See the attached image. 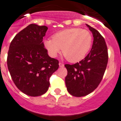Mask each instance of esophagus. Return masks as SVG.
I'll return each instance as SVG.
<instances>
[{"label": "esophagus", "instance_id": "34e87169", "mask_svg": "<svg viewBox=\"0 0 121 121\" xmlns=\"http://www.w3.org/2000/svg\"><path fill=\"white\" fill-rule=\"evenodd\" d=\"M59 66H60V67H64V66H65V65H64L63 63H59Z\"/></svg>", "mask_w": 121, "mask_h": 121}]
</instances>
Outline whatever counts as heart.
Returning a JSON list of instances; mask_svg holds the SVG:
<instances>
[{
	"label": "heart",
	"mask_w": 121,
	"mask_h": 121,
	"mask_svg": "<svg viewBox=\"0 0 121 121\" xmlns=\"http://www.w3.org/2000/svg\"><path fill=\"white\" fill-rule=\"evenodd\" d=\"M52 38L45 39V48L51 57L56 58L62 52L69 62L82 60L91 48L93 36L87 30L68 28L53 34Z\"/></svg>",
	"instance_id": "heart-1"
}]
</instances>
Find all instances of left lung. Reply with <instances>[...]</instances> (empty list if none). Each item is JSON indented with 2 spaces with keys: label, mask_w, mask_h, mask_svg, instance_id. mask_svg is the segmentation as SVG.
I'll return each instance as SVG.
<instances>
[{
  "label": "left lung",
  "mask_w": 121,
  "mask_h": 121,
  "mask_svg": "<svg viewBox=\"0 0 121 121\" xmlns=\"http://www.w3.org/2000/svg\"><path fill=\"white\" fill-rule=\"evenodd\" d=\"M93 35L91 50L84 59L74 65L66 64L68 74L65 83L68 93L81 97L92 93L101 83L106 69L108 53L104 38L99 32L86 24Z\"/></svg>",
  "instance_id": "8db88e82"
}]
</instances>
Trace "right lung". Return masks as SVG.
<instances>
[{
    "label": "right lung",
    "mask_w": 121,
    "mask_h": 121,
    "mask_svg": "<svg viewBox=\"0 0 121 121\" xmlns=\"http://www.w3.org/2000/svg\"><path fill=\"white\" fill-rule=\"evenodd\" d=\"M46 26L30 24L17 33L10 43L7 66L15 86L25 95L38 96L50 86V78L59 67L44 47Z\"/></svg>",
    "instance_id": "obj_1"
}]
</instances>
